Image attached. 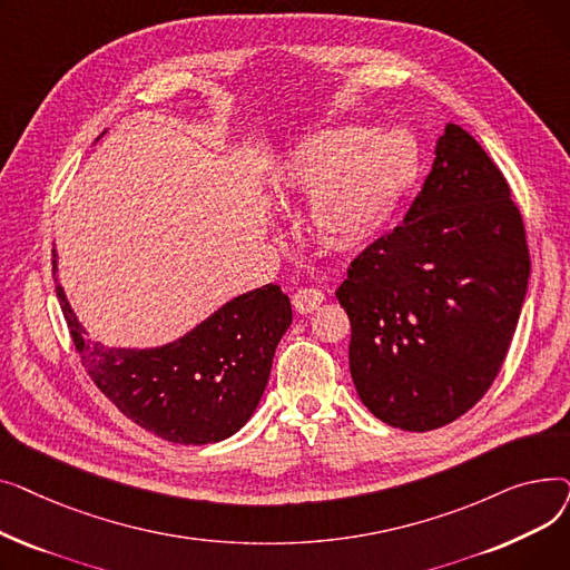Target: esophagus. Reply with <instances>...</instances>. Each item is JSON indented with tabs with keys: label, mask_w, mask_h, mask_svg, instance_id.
<instances>
[{
	"label": "esophagus",
	"mask_w": 570,
	"mask_h": 570,
	"mask_svg": "<svg viewBox=\"0 0 570 570\" xmlns=\"http://www.w3.org/2000/svg\"><path fill=\"white\" fill-rule=\"evenodd\" d=\"M325 301V295L321 288L316 286H305L293 295V307L297 314H312L314 309H318V305Z\"/></svg>",
	"instance_id": "obj_1"
}]
</instances>
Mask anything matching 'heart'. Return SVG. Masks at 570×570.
Wrapping results in <instances>:
<instances>
[{
	"mask_svg": "<svg viewBox=\"0 0 570 570\" xmlns=\"http://www.w3.org/2000/svg\"><path fill=\"white\" fill-rule=\"evenodd\" d=\"M417 173L421 153L411 136L337 125L288 149L275 189L309 196L307 222L323 247L357 252L393 224Z\"/></svg>",
	"mask_w": 570,
	"mask_h": 570,
	"instance_id": "1",
	"label": "heart"
}]
</instances>
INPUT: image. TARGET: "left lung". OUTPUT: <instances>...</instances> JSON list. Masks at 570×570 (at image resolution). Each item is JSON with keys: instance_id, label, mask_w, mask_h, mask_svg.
<instances>
[{"instance_id": "1", "label": "left lung", "mask_w": 570, "mask_h": 570, "mask_svg": "<svg viewBox=\"0 0 570 570\" xmlns=\"http://www.w3.org/2000/svg\"><path fill=\"white\" fill-rule=\"evenodd\" d=\"M434 155L404 224L357 256L335 293L357 395L409 432L453 423L485 395L531 269L522 215L485 149L451 122Z\"/></svg>"}]
</instances>
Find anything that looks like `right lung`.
I'll use <instances>...</instances> for the list:
<instances>
[{
	"label": "right lung",
	"instance_id": "1",
	"mask_svg": "<svg viewBox=\"0 0 570 570\" xmlns=\"http://www.w3.org/2000/svg\"><path fill=\"white\" fill-rule=\"evenodd\" d=\"M55 291L73 346L99 391L142 430L185 445L224 441L249 421L293 321L288 295L265 284L233 297L175 342L122 348L89 337L57 277Z\"/></svg>",
	"mask_w": 570,
	"mask_h": 570
}]
</instances>
